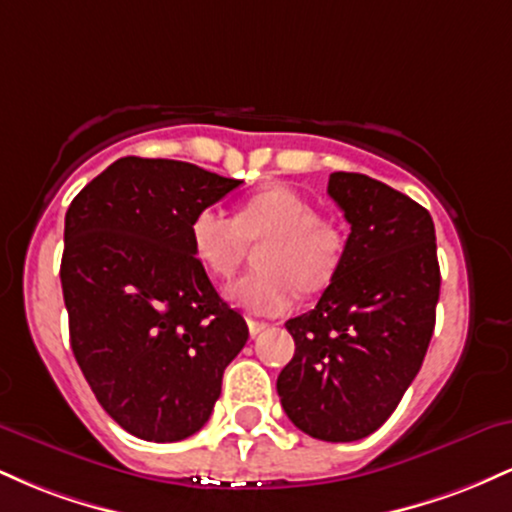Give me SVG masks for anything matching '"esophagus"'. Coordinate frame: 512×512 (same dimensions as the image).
<instances>
[{
	"instance_id": "1",
	"label": "esophagus",
	"mask_w": 512,
	"mask_h": 512,
	"mask_svg": "<svg viewBox=\"0 0 512 512\" xmlns=\"http://www.w3.org/2000/svg\"><path fill=\"white\" fill-rule=\"evenodd\" d=\"M267 322H260V320H252V317H250V320H248V330H250V334H252V337H257V334H260V332H264V330H267Z\"/></svg>"
}]
</instances>
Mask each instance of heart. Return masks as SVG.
I'll list each match as a JSON object with an SVG mask.
<instances>
[{
	"mask_svg": "<svg viewBox=\"0 0 512 512\" xmlns=\"http://www.w3.org/2000/svg\"><path fill=\"white\" fill-rule=\"evenodd\" d=\"M260 240L262 272L240 276L226 289L228 301L255 315H281L298 301V291L327 289L346 255L342 228L320 219L313 202L284 185L257 190L236 216L202 207L190 221L192 255L214 276L233 274L248 243Z\"/></svg>",
	"mask_w": 512,
	"mask_h": 512,
	"instance_id": "obj_1",
	"label": "heart"
}]
</instances>
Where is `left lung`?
<instances>
[{"label": "left lung", "instance_id": "left-lung-1", "mask_svg": "<svg viewBox=\"0 0 512 512\" xmlns=\"http://www.w3.org/2000/svg\"><path fill=\"white\" fill-rule=\"evenodd\" d=\"M351 223L337 276L286 322L296 354L276 380L293 426L327 443L378 431L419 373L436 327L440 267L431 214L385 182L332 173Z\"/></svg>", "mask_w": 512, "mask_h": 512}]
</instances>
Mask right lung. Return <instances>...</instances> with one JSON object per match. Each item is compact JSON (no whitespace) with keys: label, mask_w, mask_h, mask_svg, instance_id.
I'll list each match as a JSON object with an SVG mask.
<instances>
[{"label":"right lung","mask_w":512,"mask_h":512,"mask_svg":"<svg viewBox=\"0 0 512 512\" xmlns=\"http://www.w3.org/2000/svg\"><path fill=\"white\" fill-rule=\"evenodd\" d=\"M243 180L170 158H117L64 216L60 267L72 351L101 407L151 443L209 421L248 342L190 245V221Z\"/></svg>","instance_id":"right-lung-1"}]
</instances>
